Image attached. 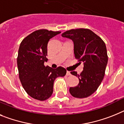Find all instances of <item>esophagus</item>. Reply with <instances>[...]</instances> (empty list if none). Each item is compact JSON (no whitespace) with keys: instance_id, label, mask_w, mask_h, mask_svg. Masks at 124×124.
<instances>
[{"instance_id":"34e87169","label":"esophagus","mask_w":124,"mask_h":124,"mask_svg":"<svg viewBox=\"0 0 124 124\" xmlns=\"http://www.w3.org/2000/svg\"><path fill=\"white\" fill-rule=\"evenodd\" d=\"M66 75H67V76H70V75H71V74H70V72L67 71V73H66Z\"/></svg>"}]
</instances>
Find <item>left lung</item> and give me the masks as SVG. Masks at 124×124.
<instances>
[{"label":"left lung","instance_id":"obj_1","mask_svg":"<svg viewBox=\"0 0 124 124\" xmlns=\"http://www.w3.org/2000/svg\"><path fill=\"white\" fill-rule=\"evenodd\" d=\"M62 36L73 41L75 58L78 59L79 64H84L80 74L77 72H70L79 78V82L78 86L70 87L69 92L75 98L88 97L97 90L105 76L108 63L105 43L89 29L68 30L62 33Z\"/></svg>","mask_w":124,"mask_h":124}]
</instances>
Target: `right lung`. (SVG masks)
<instances>
[{"instance_id": "obj_1", "label": "right lung", "mask_w": 124, "mask_h": 124, "mask_svg": "<svg viewBox=\"0 0 124 124\" xmlns=\"http://www.w3.org/2000/svg\"><path fill=\"white\" fill-rule=\"evenodd\" d=\"M59 33L44 29L36 30L21 43L17 58L19 77L26 92L34 99L49 98L54 91L55 79L66 74L64 67L52 69L44 65L48 60V43Z\"/></svg>"}]
</instances>
